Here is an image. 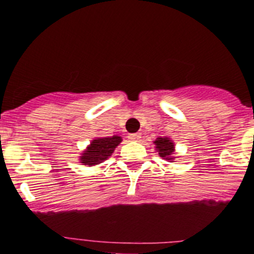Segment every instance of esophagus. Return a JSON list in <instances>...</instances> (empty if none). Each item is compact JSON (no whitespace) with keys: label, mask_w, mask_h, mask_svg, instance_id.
Here are the masks:
<instances>
[{"label":"esophagus","mask_w":254,"mask_h":254,"mask_svg":"<svg viewBox=\"0 0 254 254\" xmlns=\"http://www.w3.org/2000/svg\"><path fill=\"white\" fill-rule=\"evenodd\" d=\"M127 138H129V140H131V141H140L141 135L139 134V132H135V134L127 135Z\"/></svg>","instance_id":"1"}]
</instances>
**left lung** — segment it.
Segmentation results:
<instances>
[{
    "instance_id": "1",
    "label": "left lung",
    "mask_w": 254,
    "mask_h": 254,
    "mask_svg": "<svg viewBox=\"0 0 254 254\" xmlns=\"http://www.w3.org/2000/svg\"><path fill=\"white\" fill-rule=\"evenodd\" d=\"M154 144L156 145V149L159 151V155L164 159L172 160L174 158H172V154L174 153V144L172 143V140H169L168 138H158Z\"/></svg>"
}]
</instances>
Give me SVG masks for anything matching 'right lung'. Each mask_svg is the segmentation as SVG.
<instances>
[{
    "label": "right lung",
    "instance_id": "add662e5",
    "mask_svg": "<svg viewBox=\"0 0 254 254\" xmlns=\"http://www.w3.org/2000/svg\"><path fill=\"white\" fill-rule=\"evenodd\" d=\"M122 138L120 136H111V138H98L92 140V143L87 146L85 153H82L81 163L87 165H96L106 160L111 154L114 153L115 148L120 144Z\"/></svg>",
    "mask_w": 254,
    "mask_h": 254
}]
</instances>
